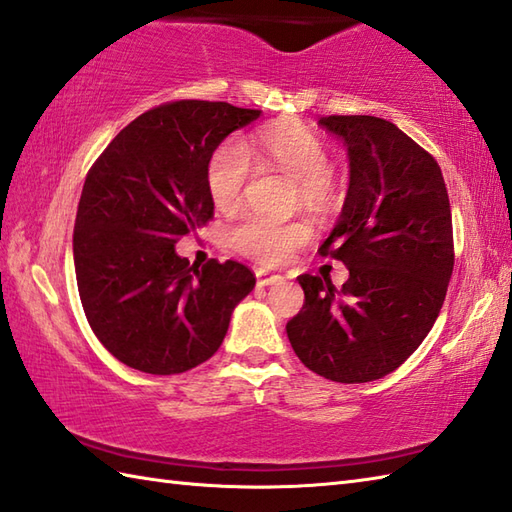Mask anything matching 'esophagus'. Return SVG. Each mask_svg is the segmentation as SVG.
Here are the masks:
<instances>
[{
	"label": "esophagus",
	"mask_w": 512,
	"mask_h": 512,
	"mask_svg": "<svg viewBox=\"0 0 512 512\" xmlns=\"http://www.w3.org/2000/svg\"><path fill=\"white\" fill-rule=\"evenodd\" d=\"M280 280H282V276H278V274H269V271H256L258 287H269V285H274V282H280Z\"/></svg>",
	"instance_id": "1"
}]
</instances>
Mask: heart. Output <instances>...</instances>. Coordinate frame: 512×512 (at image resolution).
I'll use <instances>...</instances> for the list:
<instances>
[{
    "label": "heart",
    "instance_id": "heart-1",
    "mask_svg": "<svg viewBox=\"0 0 512 512\" xmlns=\"http://www.w3.org/2000/svg\"><path fill=\"white\" fill-rule=\"evenodd\" d=\"M252 160L276 166L295 184L306 203H317L326 192L331 177V157L326 146L311 131L300 127H271L249 138L247 146L238 140L225 142L214 151L208 164V192L219 210H234L243 199V190L252 175ZM309 238V227L245 214L230 227V241L245 256L263 265L287 260L295 247Z\"/></svg>",
    "mask_w": 512,
    "mask_h": 512
}]
</instances>
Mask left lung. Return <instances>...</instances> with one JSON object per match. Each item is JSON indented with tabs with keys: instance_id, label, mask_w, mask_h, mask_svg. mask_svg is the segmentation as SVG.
Masks as SVG:
<instances>
[{
	"instance_id": "left-lung-1",
	"label": "left lung",
	"mask_w": 512,
	"mask_h": 512,
	"mask_svg": "<svg viewBox=\"0 0 512 512\" xmlns=\"http://www.w3.org/2000/svg\"><path fill=\"white\" fill-rule=\"evenodd\" d=\"M348 151V192L320 252L348 280L298 276L302 311L287 324L306 368L337 383L394 372L434 326L453 271L451 206L434 157L374 116L317 120Z\"/></svg>"
}]
</instances>
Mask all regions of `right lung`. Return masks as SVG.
I'll list each match as a JSON object with an SVG mask.
<instances>
[{"label": "right lung", "mask_w": 512, "mask_h": 512, "mask_svg": "<svg viewBox=\"0 0 512 512\" xmlns=\"http://www.w3.org/2000/svg\"><path fill=\"white\" fill-rule=\"evenodd\" d=\"M260 113L168 102L127 124L89 170L74 223L76 282L94 335L124 366L179 374L208 361L252 293L245 265H190L175 245L212 219V153Z\"/></svg>", "instance_id": "obj_1"}]
</instances>
